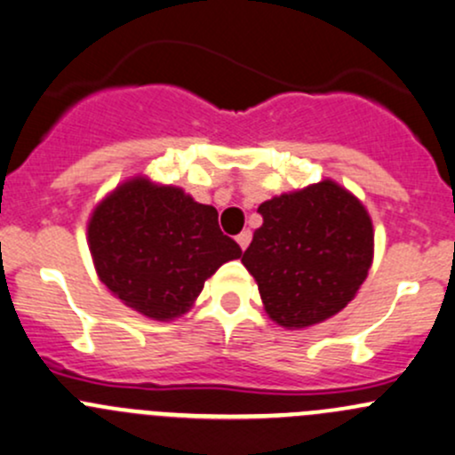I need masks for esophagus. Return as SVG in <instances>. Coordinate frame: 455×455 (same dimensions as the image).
Returning <instances> with one entry per match:
<instances>
[{"label":"esophagus","instance_id":"34e87169","mask_svg":"<svg viewBox=\"0 0 455 455\" xmlns=\"http://www.w3.org/2000/svg\"><path fill=\"white\" fill-rule=\"evenodd\" d=\"M251 237H252V235H251V231H242L240 235L235 237L237 243H240L242 251H246V246H248V243H251Z\"/></svg>","mask_w":455,"mask_h":455}]
</instances>
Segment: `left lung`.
I'll list each match as a JSON object with an SVG mask.
<instances>
[{"label":"left lung","mask_w":455,"mask_h":455,"mask_svg":"<svg viewBox=\"0 0 455 455\" xmlns=\"http://www.w3.org/2000/svg\"><path fill=\"white\" fill-rule=\"evenodd\" d=\"M264 224L242 264L255 276L267 315L303 329L353 300L372 264V222L364 204L333 180L259 204Z\"/></svg>","instance_id":"obj_1"}]
</instances>
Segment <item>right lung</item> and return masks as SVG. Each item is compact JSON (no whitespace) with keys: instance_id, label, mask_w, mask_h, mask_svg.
Instances as JSON below:
<instances>
[{"instance_id":"add662e5","label":"right lung","mask_w":455,"mask_h":455,"mask_svg":"<svg viewBox=\"0 0 455 455\" xmlns=\"http://www.w3.org/2000/svg\"><path fill=\"white\" fill-rule=\"evenodd\" d=\"M89 248L100 281L152 320L188 312L204 281L242 257L240 243L220 231L213 207L146 179L119 185L95 207Z\"/></svg>"}]
</instances>
